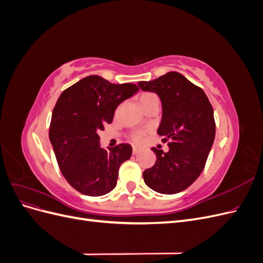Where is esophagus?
Returning a JSON list of instances; mask_svg holds the SVG:
<instances>
[{
  "label": "esophagus",
  "mask_w": 263,
  "mask_h": 263,
  "mask_svg": "<svg viewBox=\"0 0 263 263\" xmlns=\"http://www.w3.org/2000/svg\"><path fill=\"white\" fill-rule=\"evenodd\" d=\"M139 153V149L137 147H134L133 148V155H137Z\"/></svg>",
  "instance_id": "obj_1"
}]
</instances>
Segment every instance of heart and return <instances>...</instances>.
<instances>
[{
    "mask_svg": "<svg viewBox=\"0 0 263 263\" xmlns=\"http://www.w3.org/2000/svg\"><path fill=\"white\" fill-rule=\"evenodd\" d=\"M153 98H157L156 95L154 93H144L140 97V103L141 102H145V101H148L150 99ZM134 142H136V144H140V142L144 141V138H145V133L144 132H137L135 133L133 136H132Z\"/></svg>",
    "mask_w": 263,
    "mask_h": 263,
    "instance_id": "b5f03b06",
    "label": "heart"
}]
</instances>
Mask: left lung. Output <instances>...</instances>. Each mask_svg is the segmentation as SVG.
<instances>
[{"label": "left lung", "mask_w": 263, "mask_h": 263, "mask_svg": "<svg viewBox=\"0 0 263 263\" xmlns=\"http://www.w3.org/2000/svg\"><path fill=\"white\" fill-rule=\"evenodd\" d=\"M138 85L160 98L162 119L158 134L163 142L169 141L168 153L153 148L156 163L142 177L158 193H179L200 177L208 160L215 139L212 104L201 87L174 71Z\"/></svg>", "instance_id": "left-lung-1"}]
</instances>
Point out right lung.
Returning <instances> with one entry per match:
<instances>
[{"label":"right lung","mask_w":263,"mask_h":263,"mask_svg":"<svg viewBox=\"0 0 263 263\" xmlns=\"http://www.w3.org/2000/svg\"><path fill=\"white\" fill-rule=\"evenodd\" d=\"M138 91L89 76L61 93L52 110L49 139L62 176L78 192L101 196L117 183L119 166L132 156L128 144L101 148L99 132L113 122L116 107Z\"/></svg>","instance_id":"add662e5"}]
</instances>
